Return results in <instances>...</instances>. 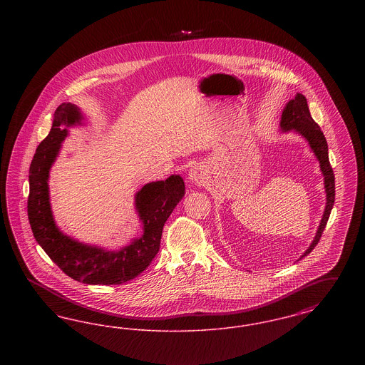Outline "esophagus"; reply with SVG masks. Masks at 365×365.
Wrapping results in <instances>:
<instances>
[{
    "mask_svg": "<svg viewBox=\"0 0 365 365\" xmlns=\"http://www.w3.org/2000/svg\"><path fill=\"white\" fill-rule=\"evenodd\" d=\"M189 179L194 185H204L207 180V173L201 165L192 167L189 173Z\"/></svg>",
    "mask_w": 365,
    "mask_h": 365,
    "instance_id": "obj_1",
    "label": "esophagus"
}]
</instances>
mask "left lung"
Instances as JSON below:
<instances>
[{
    "instance_id": "8db88e82",
    "label": "left lung",
    "mask_w": 365,
    "mask_h": 365,
    "mask_svg": "<svg viewBox=\"0 0 365 365\" xmlns=\"http://www.w3.org/2000/svg\"><path fill=\"white\" fill-rule=\"evenodd\" d=\"M280 127L284 131L295 130L297 133H299L304 138L309 142L313 153L316 155L319 163H320V170L324 175V187H326V192H327V205H326L323 219L320 222V226H319V230L316 232V237L313 240L312 245L301 256V259H302L307 255H309L314 249V246L320 241L322 234H323L326 225L329 222L331 209H332L334 201H335V178H334L332 167H331L330 160H329L327 140L324 138V134L320 130L319 124L313 120L309 108H308L307 98L302 94H297L294 100L289 101V104L286 105V108L283 109V113H282Z\"/></svg>"
}]
</instances>
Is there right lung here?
Masks as SVG:
<instances>
[{
	"label": "right lung",
	"instance_id": "1",
	"mask_svg": "<svg viewBox=\"0 0 365 365\" xmlns=\"http://www.w3.org/2000/svg\"><path fill=\"white\" fill-rule=\"evenodd\" d=\"M81 119L79 109L70 103L56 109L51 133L38 145L30 165L29 222L36 242L66 275L87 284H120L138 277L156 257L163 227L185 194V182L179 175H173L138 191L135 202L143 235L122 250L106 252L71 240L54 225L48 178L60 143L68 134L63 125L68 127Z\"/></svg>",
	"mask_w": 365,
	"mask_h": 365
}]
</instances>
